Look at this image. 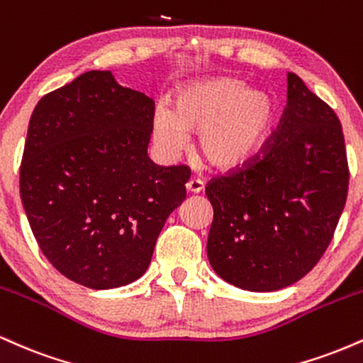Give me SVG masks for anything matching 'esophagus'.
Returning a JSON list of instances; mask_svg holds the SVG:
<instances>
[{
    "label": "esophagus",
    "mask_w": 363,
    "mask_h": 363,
    "mask_svg": "<svg viewBox=\"0 0 363 363\" xmlns=\"http://www.w3.org/2000/svg\"><path fill=\"white\" fill-rule=\"evenodd\" d=\"M186 189H187V193L198 194L205 189V184H203V181H199V179H189L186 184Z\"/></svg>",
    "instance_id": "esophagus-1"
}]
</instances>
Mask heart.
I'll use <instances>...</instances> for the list:
<instances>
[{"mask_svg": "<svg viewBox=\"0 0 363 363\" xmlns=\"http://www.w3.org/2000/svg\"><path fill=\"white\" fill-rule=\"evenodd\" d=\"M277 106L268 91L247 89L232 77H206L179 86L170 111H158L153 140L167 155H177L196 136L198 157L216 170L244 167L259 153L272 131Z\"/></svg>", "mask_w": 363, "mask_h": 363, "instance_id": "b5f03b06", "label": "heart"}]
</instances>
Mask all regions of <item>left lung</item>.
I'll use <instances>...</instances> for the list:
<instances>
[{"label": "left lung", "mask_w": 363, "mask_h": 363, "mask_svg": "<svg viewBox=\"0 0 363 363\" xmlns=\"http://www.w3.org/2000/svg\"><path fill=\"white\" fill-rule=\"evenodd\" d=\"M348 177L338 116L289 73L280 126L261 155L206 187L213 272L249 291L281 290L301 280L331 242Z\"/></svg>", "instance_id": "obj_1"}]
</instances>
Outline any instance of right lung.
I'll return each instance as SVG.
<instances>
[{"mask_svg": "<svg viewBox=\"0 0 363 363\" xmlns=\"http://www.w3.org/2000/svg\"><path fill=\"white\" fill-rule=\"evenodd\" d=\"M153 114V99L97 69L32 112L20 196L40 251L74 283L107 290L138 280L184 201L191 170L147 153Z\"/></svg>", "mask_w": 363, "mask_h": 363, "instance_id": "1", "label": "right lung"}]
</instances>
